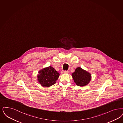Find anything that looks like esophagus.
<instances>
[{"instance_id":"obj_1","label":"esophagus","mask_w":123,"mask_h":123,"mask_svg":"<svg viewBox=\"0 0 123 123\" xmlns=\"http://www.w3.org/2000/svg\"><path fill=\"white\" fill-rule=\"evenodd\" d=\"M62 73L63 74H66V73H68L69 71H62Z\"/></svg>"}]
</instances>
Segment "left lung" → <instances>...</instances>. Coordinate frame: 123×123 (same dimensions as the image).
Instances as JSON below:
<instances>
[{
	"instance_id": "left-lung-1",
	"label": "left lung",
	"mask_w": 123,
	"mask_h": 123,
	"mask_svg": "<svg viewBox=\"0 0 123 123\" xmlns=\"http://www.w3.org/2000/svg\"><path fill=\"white\" fill-rule=\"evenodd\" d=\"M72 75L74 82L79 86L86 85L91 79V74L80 67L76 68Z\"/></svg>"
}]
</instances>
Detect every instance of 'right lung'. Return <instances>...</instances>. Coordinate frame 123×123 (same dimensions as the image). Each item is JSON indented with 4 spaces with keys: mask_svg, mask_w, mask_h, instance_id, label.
<instances>
[{
    "mask_svg": "<svg viewBox=\"0 0 123 123\" xmlns=\"http://www.w3.org/2000/svg\"><path fill=\"white\" fill-rule=\"evenodd\" d=\"M38 81L43 87H49L56 83L59 74L51 66L44 68L39 71Z\"/></svg>",
    "mask_w": 123,
    "mask_h": 123,
    "instance_id": "1",
    "label": "right lung"
}]
</instances>
